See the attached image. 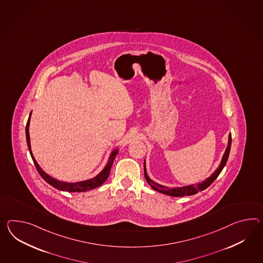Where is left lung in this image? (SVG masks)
<instances>
[{"mask_svg": "<svg viewBox=\"0 0 263 263\" xmlns=\"http://www.w3.org/2000/svg\"><path fill=\"white\" fill-rule=\"evenodd\" d=\"M231 143H232V137L231 134H229V140H228V145L227 148L225 150L224 155L222 157V160L220 161V164L218 166V169L212 174L211 177H209L208 179H205L202 182H200L199 184H192V185L183 186V187H177V188H169L166 186H162L159 184V183H156L155 181H153L152 179H149V177L147 176L146 173V169H145V162H144V177L145 179L148 182V184L151 186L154 190L158 191V192L162 193V194H165L168 196H172V197H184V196H191V195H195L199 191H202L206 189L208 186L211 185L213 183V181L215 179H217L218 177V175L220 174V172L222 171L223 167L225 166L227 160H228V157L230 154L231 149Z\"/></svg>", "mask_w": 263, "mask_h": 263, "instance_id": "1", "label": "left lung"}]
</instances>
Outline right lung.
I'll return each mask as SVG.
<instances>
[{
  "instance_id": "right-lung-1",
  "label": "right lung",
  "mask_w": 263,
  "mask_h": 263,
  "mask_svg": "<svg viewBox=\"0 0 263 263\" xmlns=\"http://www.w3.org/2000/svg\"><path fill=\"white\" fill-rule=\"evenodd\" d=\"M30 116L31 113L29 115L28 118V121L26 123V141H27V146L29 149V152L31 155V158H32L33 162L35 164V166L38 170L39 174L41 175V177L43 179H45V181L53 186L54 188L58 189V190H62V191H66V192H85V191H88V190H92L94 188H97L99 186L102 185L103 182L107 179L108 178L109 174H110V170H111V167L113 164V161L115 160L116 155L118 154V150H115L114 152H112V154L109 158L108 162L107 164L105 165V167L103 168V171L101 173L99 174L98 176H96L95 178L93 179H87V180H84V181H79V182H63V181H60L57 179H54L50 177L49 175L45 173V171L40 167L36 160L34 159L33 157L32 151H31V146H30V138H29V122H30Z\"/></svg>"
}]
</instances>
